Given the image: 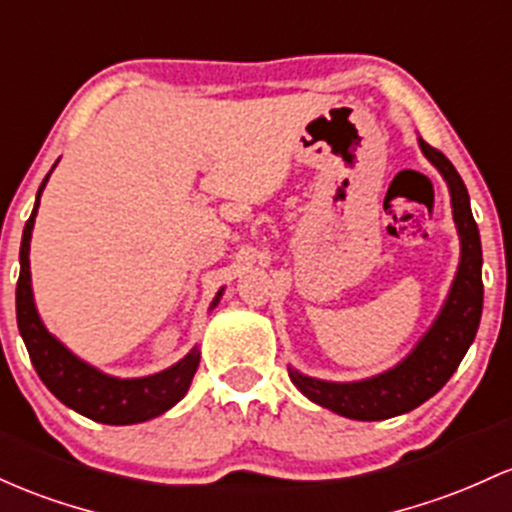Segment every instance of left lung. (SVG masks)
Returning <instances> with one entry per match:
<instances>
[{"label": "left lung", "instance_id": "obj_1", "mask_svg": "<svg viewBox=\"0 0 512 512\" xmlns=\"http://www.w3.org/2000/svg\"><path fill=\"white\" fill-rule=\"evenodd\" d=\"M420 150L445 177L449 196H452V216L457 223L462 257H459L457 277L442 306L440 316L430 325L428 333L403 362L389 372L369 376L362 381H323L306 376L289 367L291 381L303 396L311 398L328 411L345 415L352 420H386L418 408L435 396L457 372L466 350L476 338L484 308V282H481V238L471 216L469 192L462 177L454 170L440 150L418 138Z\"/></svg>", "mask_w": 512, "mask_h": 512}]
</instances>
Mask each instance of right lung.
Returning a JSON list of instances; mask_svg holds the SVG:
<instances>
[{"label": "right lung", "mask_w": 512, "mask_h": 512, "mask_svg": "<svg viewBox=\"0 0 512 512\" xmlns=\"http://www.w3.org/2000/svg\"><path fill=\"white\" fill-rule=\"evenodd\" d=\"M48 177L43 179L36 194V206H33L31 218L24 226L19 252L21 272L19 284H16V323H19V333L26 342L28 357H31L33 367H36L43 384L48 386V391L84 418L104 425H133L157 418V415L170 411L174 403L182 401L184 393L189 391L201 359L199 347H194L187 357L179 359L165 372L140 376V379H119V376H109L92 364L82 362L55 335L48 333L41 316H38L36 303H33L31 267H28L33 223H36L38 204H41V194L46 189ZM218 299H221V291L213 299L211 308L216 306Z\"/></svg>", "instance_id": "obj_1"}]
</instances>
